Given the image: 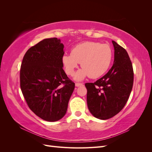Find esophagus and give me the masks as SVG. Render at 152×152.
I'll list each match as a JSON object with an SVG mask.
<instances>
[{
    "label": "esophagus",
    "mask_w": 152,
    "mask_h": 152,
    "mask_svg": "<svg viewBox=\"0 0 152 152\" xmlns=\"http://www.w3.org/2000/svg\"><path fill=\"white\" fill-rule=\"evenodd\" d=\"M83 84H81V83H75V86L76 87H80V86H82Z\"/></svg>",
    "instance_id": "1"
}]
</instances>
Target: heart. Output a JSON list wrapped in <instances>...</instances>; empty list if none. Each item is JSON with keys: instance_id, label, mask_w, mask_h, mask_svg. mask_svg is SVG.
Segmentation results:
<instances>
[{"instance_id": "1", "label": "heart", "mask_w": 152, "mask_h": 152, "mask_svg": "<svg viewBox=\"0 0 152 152\" xmlns=\"http://www.w3.org/2000/svg\"><path fill=\"white\" fill-rule=\"evenodd\" d=\"M112 59V50L108 45L97 42H85L73 48L71 54L65 53L61 58L67 75H74L76 68L82 67L75 75L78 81L89 76L96 79L107 71Z\"/></svg>"}]
</instances>
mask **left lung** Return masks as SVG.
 <instances>
[{
  "label": "left lung",
  "mask_w": 152,
  "mask_h": 152,
  "mask_svg": "<svg viewBox=\"0 0 152 152\" xmlns=\"http://www.w3.org/2000/svg\"><path fill=\"white\" fill-rule=\"evenodd\" d=\"M113 65L107 74L94 83H86L87 103L89 112L101 120L120 112L126 104L133 86L132 63L125 49L112 40Z\"/></svg>",
  "instance_id": "left-lung-1"
}]
</instances>
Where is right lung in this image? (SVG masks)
<instances>
[{
    "instance_id": "1",
    "label": "right lung",
    "mask_w": 152,
    "mask_h": 152,
    "mask_svg": "<svg viewBox=\"0 0 152 152\" xmlns=\"http://www.w3.org/2000/svg\"><path fill=\"white\" fill-rule=\"evenodd\" d=\"M63 48L60 39H45L27 50L21 65L20 87L27 104L48 122L65 116L75 88L63 69Z\"/></svg>"
}]
</instances>
